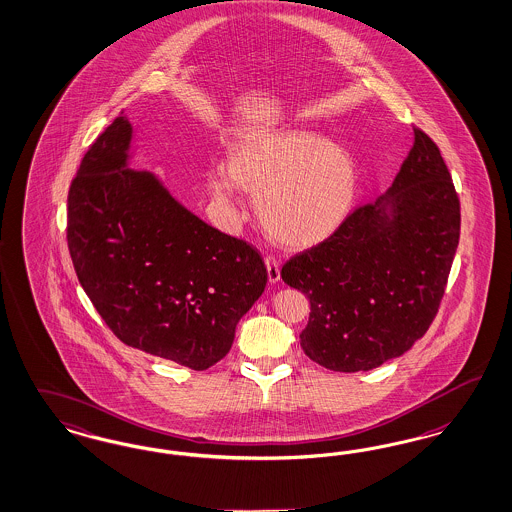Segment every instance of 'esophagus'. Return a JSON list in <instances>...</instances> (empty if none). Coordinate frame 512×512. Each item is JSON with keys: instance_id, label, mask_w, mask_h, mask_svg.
<instances>
[{"instance_id": "obj_1", "label": "esophagus", "mask_w": 512, "mask_h": 512, "mask_svg": "<svg viewBox=\"0 0 512 512\" xmlns=\"http://www.w3.org/2000/svg\"><path fill=\"white\" fill-rule=\"evenodd\" d=\"M266 272H268V282H280V263L274 257H266L265 259Z\"/></svg>"}]
</instances>
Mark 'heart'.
<instances>
[{
    "label": "heart",
    "instance_id": "1",
    "mask_svg": "<svg viewBox=\"0 0 512 512\" xmlns=\"http://www.w3.org/2000/svg\"><path fill=\"white\" fill-rule=\"evenodd\" d=\"M206 181L229 210L242 189L255 196L257 217L276 242L308 247L344 223L359 177L342 145L316 130L282 128L234 145L229 166L213 164Z\"/></svg>",
    "mask_w": 512,
    "mask_h": 512
}]
</instances>
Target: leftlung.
I'll list each match as a JSON object with an SVG mask.
<instances>
[{
  "instance_id": "8db88e82",
  "label": "left lung",
  "mask_w": 512,
  "mask_h": 512,
  "mask_svg": "<svg viewBox=\"0 0 512 512\" xmlns=\"http://www.w3.org/2000/svg\"><path fill=\"white\" fill-rule=\"evenodd\" d=\"M459 223L441 151L414 128L388 191L283 265V282L310 300L304 353L329 371L357 372L408 352L437 316Z\"/></svg>"
}]
</instances>
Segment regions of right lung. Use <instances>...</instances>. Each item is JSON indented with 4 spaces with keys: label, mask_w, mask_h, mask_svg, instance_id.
I'll list each match as a JSON object with an SVG mask.
<instances>
[{
    "label": "right lung",
    "mask_w": 512,
    "mask_h": 512,
    "mask_svg": "<svg viewBox=\"0 0 512 512\" xmlns=\"http://www.w3.org/2000/svg\"><path fill=\"white\" fill-rule=\"evenodd\" d=\"M132 138L121 113L81 160L68 194L71 261L126 346L206 371L263 295L265 263L189 212L157 174L132 170Z\"/></svg>",
    "instance_id": "right-lung-1"
}]
</instances>
